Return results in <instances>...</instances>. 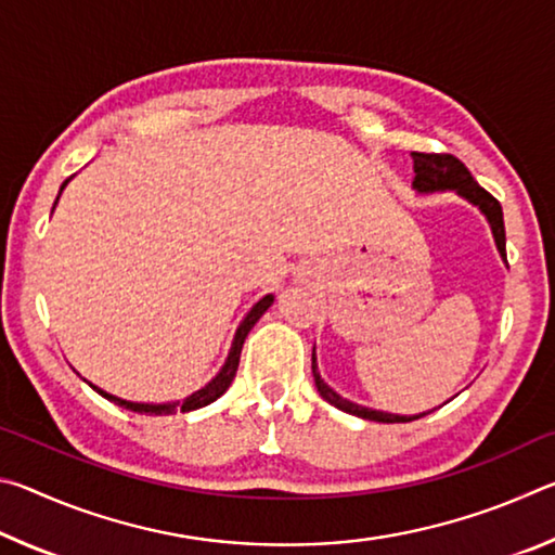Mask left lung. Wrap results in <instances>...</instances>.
Masks as SVG:
<instances>
[{"label":"left lung","instance_id":"8db88e82","mask_svg":"<svg viewBox=\"0 0 555 555\" xmlns=\"http://www.w3.org/2000/svg\"><path fill=\"white\" fill-rule=\"evenodd\" d=\"M413 156V171H416V178H413V188L421 193H434V191H455L457 195H463L469 203H475L480 208L487 220L492 224V234L496 242V249L500 255L506 259V237H504V215H502V205L494 198L492 193H487L485 188L475 181L473 173L467 171V166L460 162L453 154H424V152H411ZM313 377H315V387L321 391V397L333 403L335 409H340L345 413H352V416L367 418V421H379V424H409V421H416L421 416H397V413H384V411H372L364 409L360 403H352L343 399L340 393H335L327 384L321 379V374L315 370V354H313Z\"/></svg>","mask_w":555,"mask_h":555}]
</instances>
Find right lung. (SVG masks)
<instances>
[{
	"mask_svg": "<svg viewBox=\"0 0 555 555\" xmlns=\"http://www.w3.org/2000/svg\"><path fill=\"white\" fill-rule=\"evenodd\" d=\"M274 304V296H264L259 300V304L251 308V311L247 313V318H244L242 325L237 327V335H234V343H232V350H230V357L228 362H224V367L220 370L218 377H215L208 387H203L201 391L191 393V397H185L183 401H173V403H134V401H125V399H117V397H109V393H105L98 387H90L95 389L98 393H102V397L115 401L117 406H125L129 411H137V413H149V416H166V413H176V411H193V409H201V406H208L210 401H215L218 397H222L224 391H228V387L234 379V374H237V367H240V352H242V345H244V337H247V333L255 327V323L259 321L261 315H264L267 308Z\"/></svg>",
	"mask_w": 555,
	"mask_h": 555,
	"instance_id": "add662e5",
	"label": "right lung"
}]
</instances>
